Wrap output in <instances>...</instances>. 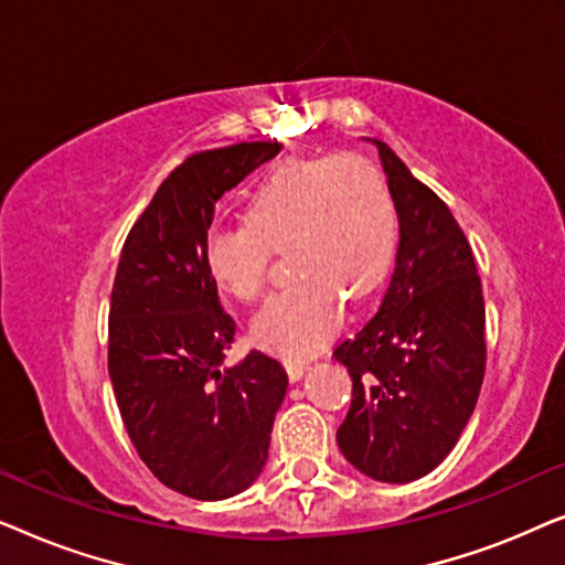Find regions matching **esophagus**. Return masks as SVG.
I'll use <instances>...</instances> for the list:
<instances>
[{"label": "esophagus", "instance_id": "esophagus-1", "mask_svg": "<svg viewBox=\"0 0 565 565\" xmlns=\"http://www.w3.org/2000/svg\"><path fill=\"white\" fill-rule=\"evenodd\" d=\"M306 367H308L306 360H290V362H285V370H288L290 381H300V377H303V373H306Z\"/></svg>", "mask_w": 565, "mask_h": 565}]
</instances>
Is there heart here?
Here are the masks:
<instances>
[{
    "label": "heart",
    "mask_w": 565,
    "mask_h": 565,
    "mask_svg": "<svg viewBox=\"0 0 565 565\" xmlns=\"http://www.w3.org/2000/svg\"><path fill=\"white\" fill-rule=\"evenodd\" d=\"M396 207L383 169L360 153L288 159L246 200L244 223L215 226L205 269L226 296H265L273 252H288L298 277L254 319V342L282 358L313 354L334 334L344 296L365 298L388 275Z\"/></svg>",
    "instance_id": "b5f03b06"
}]
</instances>
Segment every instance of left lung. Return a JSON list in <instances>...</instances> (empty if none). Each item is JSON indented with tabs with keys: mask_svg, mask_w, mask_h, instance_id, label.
I'll return each mask as SVG.
<instances>
[{
	"mask_svg": "<svg viewBox=\"0 0 565 565\" xmlns=\"http://www.w3.org/2000/svg\"><path fill=\"white\" fill-rule=\"evenodd\" d=\"M381 151L398 213V254L381 308L334 350L352 377L339 450L360 473L408 483L447 458L486 373L481 277L450 207L388 143Z\"/></svg>",
	"mask_w": 565,
	"mask_h": 565,
	"instance_id": "1",
	"label": "left lung"
}]
</instances>
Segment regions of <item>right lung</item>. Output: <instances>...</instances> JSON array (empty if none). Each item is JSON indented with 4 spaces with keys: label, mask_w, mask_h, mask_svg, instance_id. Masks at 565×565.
Returning <instances> with one entry per match:
<instances>
[{
    "label": "right lung",
    "mask_w": 565,
    "mask_h": 565,
    "mask_svg": "<svg viewBox=\"0 0 565 565\" xmlns=\"http://www.w3.org/2000/svg\"><path fill=\"white\" fill-rule=\"evenodd\" d=\"M282 143L192 153L161 182L122 244L110 296L107 370L130 443L161 483L218 501L262 473L288 388L257 350L223 367L236 323L205 269L215 203Z\"/></svg>",
    "instance_id": "obj_1"
}]
</instances>
